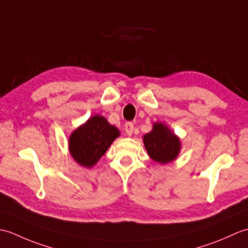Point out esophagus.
<instances>
[{"instance_id":"esophagus-1","label":"esophagus","mask_w":248,"mask_h":248,"mask_svg":"<svg viewBox=\"0 0 248 248\" xmlns=\"http://www.w3.org/2000/svg\"><path fill=\"white\" fill-rule=\"evenodd\" d=\"M124 133L128 136H131L133 134V130H134V124L132 123H127L124 125Z\"/></svg>"}]
</instances>
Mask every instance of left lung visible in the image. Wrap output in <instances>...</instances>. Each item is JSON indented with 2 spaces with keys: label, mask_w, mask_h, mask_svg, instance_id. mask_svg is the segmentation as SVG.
Segmentation results:
<instances>
[{
  "label": "left lung",
  "mask_w": 248,
  "mask_h": 248,
  "mask_svg": "<svg viewBox=\"0 0 248 248\" xmlns=\"http://www.w3.org/2000/svg\"><path fill=\"white\" fill-rule=\"evenodd\" d=\"M147 154L159 164H167L175 161L181 150L180 138L161 121L152 125L149 133L143 136Z\"/></svg>",
  "instance_id": "1"
}]
</instances>
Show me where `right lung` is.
Masks as SVG:
<instances>
[{"mask_svg":"<svg viewBox=\"0 0 248 248\" xmlns=\"http://www.w3.org/2000/svg\"><path fill=\"white\" fill-rule=\"evenodd\" d=\"M120 132L101 115L89 117L69 136L68 148L78 165L92 168L101 159Z\"/></svg>","mask_w":248,"mask_h":248,"instance_id":"add662e5","label":"right lung"}]
</instances>
